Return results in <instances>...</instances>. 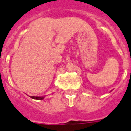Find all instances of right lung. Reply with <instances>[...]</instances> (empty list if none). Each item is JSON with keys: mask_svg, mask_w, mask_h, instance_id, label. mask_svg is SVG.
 <instances>
[{"mask_svg": "<svg viewBox=\"0 0 131 131\" xmlns=\"http://www.w3.org/2000/svg\"><path fill=\"white\" fill-rule=\"evenodd\" d=\"M31 97L34 100H43L44 97H38V96H31Z\"/></svg>", "mask_w": 131, "mask_h": 131, "instance_id": "add662e5", "label": "right lung"}]
</instances>
